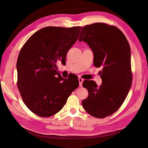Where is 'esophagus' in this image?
<instances>
[{
  "instance_id": "1",
  "label": "esophagus",
  "mask_w": 148,
  "mask_h": 148,
  "mask_svg": "<svg viewBox=\"0 0 148 148\" xmlns=\"http://www.w3.org/2000/svg\"><path fill=\"white\" fill-rule=\"evenodd\" d=\"M78 80H79V86H82V82H83V81H84V79H82L81 77H79Z\"/></svg>"
}]
</instances>
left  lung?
<instances>
[{
    "label": "left lung",
    "mask_w": 148,
    "mask_h": 148,
    "mask_svg": "<svg viewBox=\"0 0 148 148\" xmlns=\"http://www.w3.org/2000/svg\"><path fill=\"white\" fill-rule=\"evenodd\" d=\"M79 41H84L94 54V65L103 67L102 84L85 81L88 96L82 101L85 111L97 118L114 113L126 99L132 84L131 49L122 31L104 23L82 28Z\"/></svg>",
    "instance_id": "left-lung-1"
}]
</instances>
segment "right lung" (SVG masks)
<instances>
[{
	"instance_id": "obj_1",
	"label": "right lung",
	"mask_w": 148,
	"mask_h": 148,
	"mask_svg": "<svg viewBox=\"0 0 148 148\" xmlns=\"http://www.w3.org/2000/svg\"><path fill=\"white\" fill-rule=\"evenodd\" d=\"M81 28L44 27L21 49L17 62V87L26 106L37 116L47 117L58 112L79 86L78 78L62 77L56 64L66 62Z\"/></svg>"
}]
</instances>
